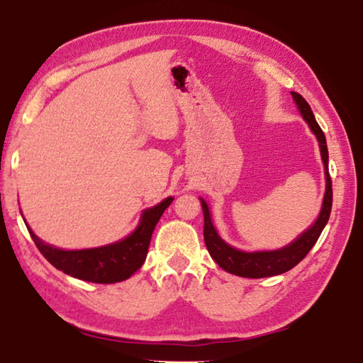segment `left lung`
Returning a JSON list of instances; mask_svg holds the SVG:
<instances>
[{
  "mask_svg": "<svg viewBox=\"0 0 363 363\" xmlns=\"http://www.w3.org/2000/svg\"><path fill=\"white\" fill-rule=\"evenodd\" d=\"M293 101L296 102L303 118L307 121V125L315 134L318 140V147H320L323 168H325V179H327V187H325V196L320 214L314 224L309 229L301 233V235L293 243L284 247L280 250L274 251H255V253H247V251H240L237 248L227 245L219 233L214 229L211 223L210 208H208L206 201L200 199L201 208H203L205 216V227H203V237L206 248L210 255L219 267H223L227 272L238 277H248V279H262V277H272V275H280L286 272V270L293 269L296 264L304 259L306 255L309 253L311 248L314 247L315 242L320 237L323 227L327 225L331 205H333V189H331V177L328 173V149H327V139L325 134L315 121V116L312 113L311 106L306 102V99L298 93H291Z\"/></svg>",
  "mask_w": 363,
  "mask_h": 363,
  "instance_id": "1",
  "label": "left lung"
}]
</instances>
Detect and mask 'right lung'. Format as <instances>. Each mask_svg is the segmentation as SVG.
Returning <instances> with one entry per match:
<instances>
[{"label": "right lung", "instance_id": "right-lung-1", "mask_svg": "<svg viewBox=\"0 0 363 363\" xmlns=\"http://www.w3.org/2000/svg\"><path fill=\"white\" fill-rule=\"evenodd\" d=\"M171 201L173 196H168L162 203L145 210L131 235L99 248L59 250L41 242L28 225L27 229L40 253L64 274L94 284H116L130 279L144 264L153 229Z\"/></svg>", "mask_w": 363, "mask_h": 363}]
</instances>
